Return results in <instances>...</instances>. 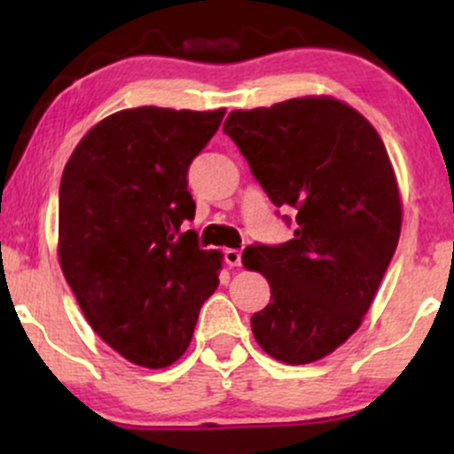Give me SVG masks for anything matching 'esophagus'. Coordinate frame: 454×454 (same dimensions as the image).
I'll use <instances>...</instances> for the list:
<instances>
[{
	"instance_id": "1",
	"label": "esophagus",
	"mask_w": 454,
	"mask_h": 454,
	"mask_svg": "<svg viewBox=\"0 0 454 454\" xmlns=\"http://www.w3.org/2000/svg\"><path fill=\"white\" fill-rule=\"evenodd\" d=\"M223 260H226V264L231 269L241 267V249H226L223 252Z\"/></svg>"
}]
</instances>
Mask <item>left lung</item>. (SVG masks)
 <instances>
[{
  "mask_svg": "<svg viewBox=\"0 0 454 454\" xmlns=\"http://www.w3.org/2000/svg\"><path fill=\"white\" fill-rule=\"evenodd\" d=\"M223 132L273 205L296 209L294 239L243 252L270 286L254 337L275 361H320L358 331L397 249L403 209L387 147L331 96L232 111Z\"/></svg>",
  "mask_w": 454,
  "mask_h": 454,
  "instance_id": "1",
  "label": "left lung"
}]
</instances>
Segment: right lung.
Returning <instances> with one entry per match:
<instances>
[{
    "mask_svg": "<svg viewBox=\"0 0 454 454\" xmlns=\"http://www.w3.org/2000/svg\"><path fill=\"white\" fill-rule=\"evenodd\" d=\"M226 108L138 106L98 121L59 185L57 256L93 331L129 363L184 356L198 311L220 284L222 252L200 249L187 168Z\"/></svg>",
    "mask_w": 454,
    "mask_h": 454,
    "instance_id": "obj_1",
    "label": "right lung"
}]
</instances>
